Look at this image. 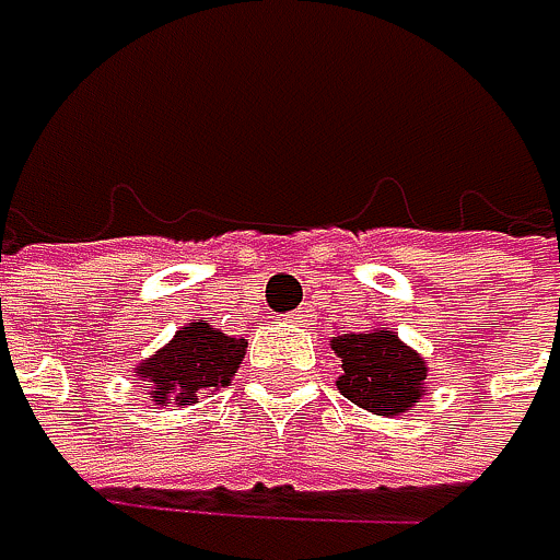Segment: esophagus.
Returning <instances> with one entry per match:
<instances>
[{
  "label": "esophagus",
  "instance_id": "obj_1",
  "mask_svg": "<svg viewBox=\"0 0 560 560\" xmlns=\"http://www.w3.org/2000/svg\"><path fill=\"white\" fill-rule=\"evenodd\" d=\"M290 323H296V326H310V310H293V313H290Z\"/></svg>",
  "mask_w": 560,
  "mask_h": 560
}]
</instances>
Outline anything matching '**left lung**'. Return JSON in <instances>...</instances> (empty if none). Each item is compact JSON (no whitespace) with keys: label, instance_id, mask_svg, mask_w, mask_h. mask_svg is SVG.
I'll return each instance as SVG.
<instances>
[{"label":"left lung","instance_id":"1","mask_svg":"<svg viewBox=\"0 0 560 560\" xmlns=\"http://www.w3.org/2000/svg\"><path fill=\"white\" fill-rule=\"evenodd\" d=\"M342 360L339 393L373 416H399L425 393V363L396 332H342L332 339Z\"/></svg>","mask_w":560,"mask_h":560}]
</instances>
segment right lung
Masks as SVG:
<instances>
[{"label": "right lung", "instance_id": "add662e5", "mask_svg": "<svg viewBox=\"0 0 560 560\" xmlns=\"http://www.w3.org/2000/svg\"><path fill=\"white\" fill-rule=\"evenodd\" d=\"M244 339L224 336L221 329L200 319L180 326L164 349L141 363L138 373L158 406L171 399L190 406L200 389H221L231 383L244 360Z\"/></svg>", "mask_w": 560, "mask_h": 560}]
</instances>
